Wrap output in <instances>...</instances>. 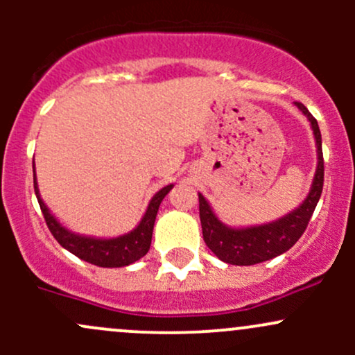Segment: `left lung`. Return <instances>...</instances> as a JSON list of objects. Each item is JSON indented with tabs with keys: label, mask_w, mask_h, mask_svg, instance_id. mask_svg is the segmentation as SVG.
<instances>
[{
	"label": "left lung",
	"mask_w": 355,
	"mask_h": 355,
	"mask_svg": "<svg viewBox=\"0 0 355 355\" xmlns=\"http://www.w3.org/2000/svg\"><path fill=\"white\" fill-rule=\"evenodd\" d=\"M295 105L309 118L318 146V170L314 175L313 187H311L306 200L295 211L280 218L278 221H273V223L235 230V228H228L227 225L221 223L211 211L207 200L199 194V218L204 242L225 263L237 264V266H252V264L273 259V257L287 252L290 247L299 241L300 235L306 232L311 216L316 209L324 182L321 132L316 118L309 113V110L302 103H295Z\"/></svg>",
	"instance_id": "1"
}]
</instances>
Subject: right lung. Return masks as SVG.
I'll use <instances>...</instances> for the list:
<instances>
[{
	"instance_id": "add662e5",
	"label": "right lung",
	"mask_w": 355,
	"mask_h": 355,
	"mask_svg": "<svg viewBox=\"0 0 355 355\" xmlns=\"http://www.w3.org/2000/svg\"><path fill=\"white\" fill-rule=\"evenodd\" d=\"M171 187H173V185H166V187L161 189L155 198L151 199L144 218L141 220L139 227L135 228V230H132L130 234L121 235V237L116 239H91L71 234V232H68L67 228H63L62 225L56 221V218L49 213V209L46 207V204L42 202L41 196H39L37 182H35L34 173L35 196H37L42 216H44L46 225H48L53 237L58 241L60 245L65 247L67 250H70L71 254H75V256L80 257V259L101 268L128 266V264L135 263V261H139L142 256L148 254L149 247H151L153 228H155L157 209H159L161 200H163L164 196L171 191Z\"/></svg>"
}]
</instances>
